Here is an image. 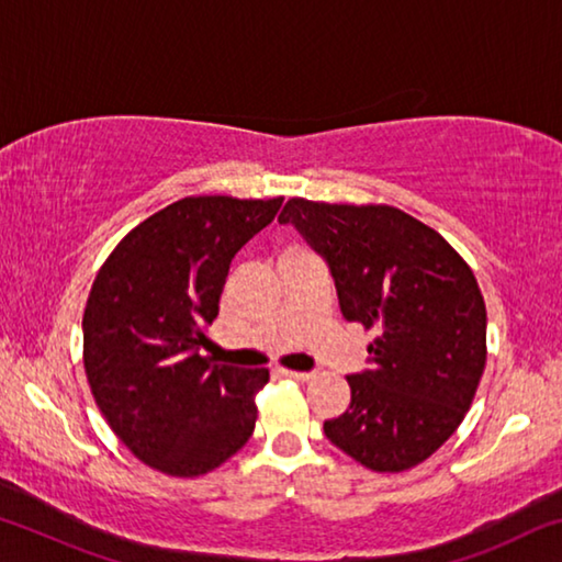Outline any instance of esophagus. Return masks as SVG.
<instances>
[{"label":"esophagus","mask_w":562,"mask_h":562,"mask_svg":"<svg viewBox=\"0 0 562 562\" xmlns=\"http://www.w3.org/2000/svg\"><path fill=\"white\" fill-rule=\"evenodd\" d=\"M280 374L288 379H294V382H310V379H315V374L312 372H292V369H280Z\"/></svg>","instance_id":"1"}]
</instances>
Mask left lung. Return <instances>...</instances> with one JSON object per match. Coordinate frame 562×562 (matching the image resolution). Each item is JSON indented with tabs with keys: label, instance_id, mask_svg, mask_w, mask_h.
<instances>
[{
	"label": "left lung",
	"instance_id": "1",
	"mask_svg": "<svg viewBox=\"0 0 562 562\" xmlns=\"http://www.w3.org/2000/svg\"><path fill=\"white\" fill-rule=\"evenodd\" d=\"M294 223L329 262L341 315L374 331L372 369L347 376L349 408L327 439L376 473L408 471L451 439L486 369V302L449 240L394 205L290 198Z\"/></svg>",
	"mask_w": 562,
	"mask_h": 562
}]
</instances>
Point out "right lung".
Here are the masks:
<instances>
[{
  "label": "right lung",
  "instance_id": "right-lung-1",
  "mask_svg": "<svg viewBox=\"0 0 562 562\" xmlns=\"http://www.w3.org/2000/svg\"><path fill=\"white\" fill-rule=\"evenodd\" d=\"M282 198L188 195L146 217L101 265L83 310V369L111 431L173 479H198L243 449L268 369L211 364L201 347L235 252Z\"/></svg>",
  "mask_w": 562,
  "mask_h": 562
}]
</instances>
